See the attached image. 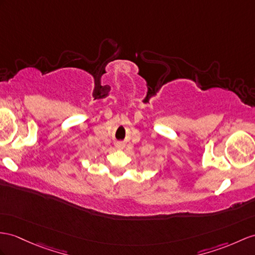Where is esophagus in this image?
<instances>
[{"label": "esophagus", "instance_id": "esophagus-1", "mask_svg": "<svg viewBox=\"0 0 255 255\" xmlns=\"http://www.w3.org/2000/svg\"><path fill=\"white\" fill-rule=\"evenodd\" d=\"M117 147L121 149V148H123V145L122 144H117Z\"/></svg>", "mask_w": 255, "mask_h": 255}]
</instances>
